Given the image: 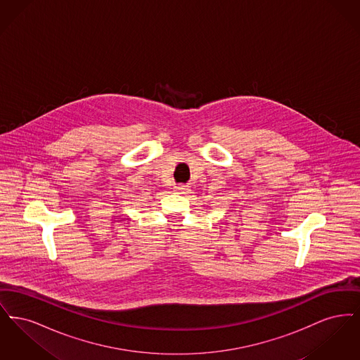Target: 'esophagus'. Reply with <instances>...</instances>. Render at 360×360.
<instances>
[{"instance_id":"obj_1","label":"esophagus","mask_w":360,"mask_h":360,"mask_svg":"<svg viewBox=\"0 0 360 360\" xmlns=\"http://www.w3.org/2000/svg\"><path fill=\"white\" fill-rule=\"evenodd\" d=\"M174 191H175V193H178V194H188V191H190V188H188V185L179 184V185L174 186Z\"/></svg>"}]
</instances>
